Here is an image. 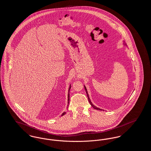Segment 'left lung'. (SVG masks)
Here are the masks:
<instances>
[{"mask_svg":"<svg viewBox=\"0 0 151 151\" xmlns=\"http://www.w3.org/2000/svg\"><path fill=\"white\" fill-rule=\"evenodd\" d=\"M84 88H85V89H86V94H87V96H88V101H89V103L91 104V105H92V106L93 107V108L94 109H96V110H102V109H101L100 108H97V107H96V106H94L92 104V102H91V101L90 100V99H89V96H88V92H87V90H86V87L84 86Z\"/></svg>","mask_w":151,"mask_h":151,"instance_id":"8db88e82","label":"left lung"}]
</instances>
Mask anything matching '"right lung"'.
Segmentation results:
<instances>
[{"instance_id":"1","label":"right lung","mask_w":151,"mask_h":151,"mask_svg":"<svg viewBox=\"0 0 151 151\" xmlns=\"http://www.w3.org/2000/svg\"><path fill=\"white\" fill-rule=\"evenodd\" d=\"M71 85H70V88H69V89H68V104H69V101H70V88H71ZM65 112H64L62 114V115H65Z\"/></svg>"}]
</instances>
